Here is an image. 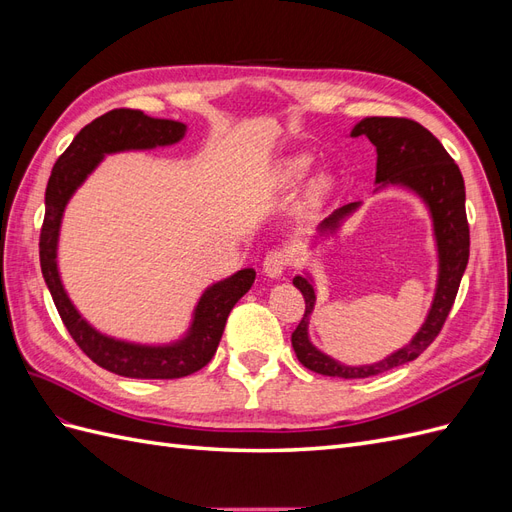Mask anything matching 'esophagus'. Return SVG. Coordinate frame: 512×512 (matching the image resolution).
<instances>
[{
  "label": "esophagus",
  "instance_id": "obj_1",
  "mask_svg": "<svg viewBox=\"0 0 512 512\" xmlns=\"http://www.w3.org/2000/svg\"><path fill=\"white\" fill-rule=\"evenodd\" d=\"M292 256L288 250H282V247H275L267 256L265 262H262V271H265L269 277H282V273L290 267Z\"/></svg>",
  "mask_w": 512,
  "mask_h": 512
}]
</instances>
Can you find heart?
Returning <instances> with one entry per match:
<instances>
[{
    "mask_svg": "<svg viewBox=\"0 0 512 512\" xmlns=\"http://www.w3.org/2000/svg\"><path fill=\"white\" fill-rule=\"evenodd\" d=\"M309 164H312V158H309V156H292V158L284 160L280 164V170H277V175H280V183H284V185L299 183L305 177L307 170H309ZM329 190H331V179L322 175V177H318L312 183V190H309V198L318 200V198H322L324 194H327Z\"/></svg>",
    "mask_w": 512,
    "mask_h": 512,
    "instance_id": "b5f03b06",
    "label": "heart"
}]
</instances>
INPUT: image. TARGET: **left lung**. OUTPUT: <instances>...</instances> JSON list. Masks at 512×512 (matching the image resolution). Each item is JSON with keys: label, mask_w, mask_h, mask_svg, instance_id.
Wrapping results in <instances>:
<instances>
[{"label": "left lung", "mask_w": 512, "mask_h": 512, "mask_svg": "<svg viewBox=\"0 0 512 512\" xmlns=\"http://www.w3.org/2000/svg\"><path fill=\"white\" fill-rule=\"evenodd\" d=\"M350 136H367L376 145V183L406 185L427 203L433 218V232H436L440 273L429 316L421 331L412 337V342L406 348L386 356L384 361L363 367L337 363L331 356L322 354L312 346L307 337V320L316 303V292L307 277H294L292 284L301 290L305 299L303 320L292 333V348L297 352V359L316 374L346 380L384 374V371L410 363L418 354H423L444 327L470 258L466 185H463L459 166L448 156V151L438 138L423 128L421 123L406 117H365L356 123ZM356 207H359V203L337 209L331 218L320 224V230H335L339 222Z\"/></svg>", "instance_id": "left-lung-1"}]
</instances>
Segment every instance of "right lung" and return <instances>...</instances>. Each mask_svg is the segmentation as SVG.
<instances>
[{"instance_id": "right-lung-1", "label": "right lung", "mask_w": 512, "mask_h": 512, "mask_svg": "<svg viewBox=\"0 0 512 512\" xmlns=\"http://www.w3.org/2000/svg\"><path fill=\"white\" fill-rule=\"evenodd\" d=\"M185 126L170 119H153L134 108H115L74 136L70 147L61 153L44 194V222L40 230V267L51 290L57 312L68 333L91 361L117 376L141 380H173L203 369L220 346L230 309L252 288L254 269H241L228 280L213 284L200 297L192 327L183 339L170 346H141L98 333L76 312L61 286L57 271V237L61 215L74 190L87 179L106 153L128 149H153L181 141Z\"/></svg>"}]
</instances>
